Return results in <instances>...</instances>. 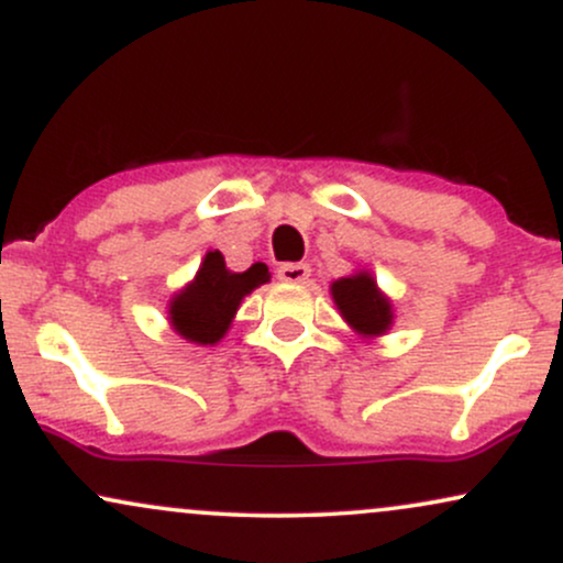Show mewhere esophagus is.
I'll return each mask as SVG.
<instances>
[{"label":"esophagus","instance_id":"esophagus-1","mask_svg":"<svg viewBox=\"0 0 563 563\" xmlns=\"http://www.w3.org/2000/svg\"><path fill=\"white\" fill-rule=\"evenodd\" d=\"M309 264H280L277 267V277H280L283 283H307L309 280Z\"/></svg>","mask_w":563,"mask_h":563}]
</instances>
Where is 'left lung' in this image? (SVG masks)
I'll return each instance as SVG.
<instances>
[{"instance_id":"8db88e82","label":"left lung","mask_w":563,"mask_h":563,"mask_svg":"<svg viewBox=\"0 0 563 563\" xmlns=\"http://www.w3.org/2000/svg\"><path fill=\"white\" fill-rule=\"evenodd\" d=\"M331 296L341 318L365 339L384 335L391 328V301L380 294L373 275L365 273V269L335 280L331 286Z\"/></svg>"}]
</instances>
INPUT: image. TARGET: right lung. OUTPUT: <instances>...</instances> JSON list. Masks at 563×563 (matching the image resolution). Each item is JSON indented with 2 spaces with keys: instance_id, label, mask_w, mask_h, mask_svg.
<instances>
[{
  "instance_id": "obj_1",
  "label": "right lung",
  "mask_w": 563,
  "mask_h": 563,
  "mask_svg": "<svg viewBox=\"0 0 563 563\" xmlns=\"http://www.w3.org/2000/svg\"><path fill=\"white\" fill-rule=\"evenodd\" d=\"M269 280L267 264H251L245 273H232L219 251H209L192 283L169 301V322L192 344H217L228 333L243 296Z\"/></svg>"
}]
</instances>
